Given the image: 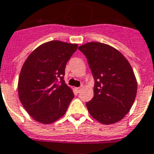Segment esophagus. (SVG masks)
<instances>
[{
    "mask_svg": "<svg viewBox=\"0 0 154 154\" xmlns=\"http://www.w3.org/2000/svg\"><path fill=\"white\" fill-rule=\"evenodd\" d=\"M75 90H76V91L77 93H79L81 91V90H82V87H77V88H75Z\"/></svg>",
    "mask_w": 154,
    "mask_h": 154,
    "instance_id": "1",
    "label": "esophagus"
}]
</instances>
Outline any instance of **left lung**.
<instances>
[{"label":"left lung","mask_w":154,"mask_h":154,"mask_svg":"<svg viewBox=\"0 0 154 154\" xmlns=\"http://www.w3.org/2000/svg\"><path fill=\"white\" fill-rule=\"evenodd\" d=\"M78 49L87 59L94 80V96L86 103L90 114L100 123L122 120L132 107L137 82L128 60L118 50L100 42Z\"/></svg>","instance_id":"obj_1"}]
</instances>
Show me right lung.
Here are the masks:
<instances>
[{"label": "right lung", "instance_id": "add662e5", "mask_svg": "<svg viewBox=\"0 0 154 154\" xmlns=\"http://www.w3.org/2000/svg\"><path fill=\"white\" fill-rule=\"evenodd\" d=\"M77 44L45 42L25 60L19 77V100L36 122L51 124L67 111L74 94L63 80L67 62Z\"/></svg>", "mask_w": 154, "mask_h": 154}]
</instances>
